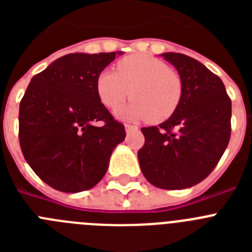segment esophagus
<instances>
[{
  "label": "esophagus",
  "mask_w": 252,
  "mask_h": 252,
  "mask_svg": "<svg viewBox=\"0 0 252 252\" xmlns=\"http://www.w3.org/2000/svg\"><path fill=\"white\" fill-rule=\"evenodd\" d=\"M125 128H126V131H127V132H131V131H136L139 127H137V126H135V125L126 124L125 125Z\"/></svg>",
  "instance_id": "esophagus-1"
}]
</instances>
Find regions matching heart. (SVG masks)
Segmentation results:
<instances>
[{"label": "heart", "mask_w": 252, "mask_h": 252, "mask_svg": "<svg viewBox=\"0 0 252 252\" xmlns=\"http://www.w3.org/2000/svg\"><path fill=\"white\" fill-rule=\"evenodd\" d=\"M95 90L102 103L111 110L130 94L133 97L119 111L122 119L160 124L178 110L184 86L179 73L169 68L165 62L136 54L117 62L116 72H102L97 78Z\"/></svg>", "instance_id": "obj_1"}]
</instances>
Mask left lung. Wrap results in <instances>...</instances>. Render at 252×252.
Returning a JSON list of instances; mask_svg holds the SVG:
<instances>
[{
	"instance_id": "8db88e82",
	"label": "left lung",
	"mask_w": 252,
	"mask_h": 252,
	"mask_svg": "<svg viewBox=\"0 0 252 252\" xmlns=\"http://www.w3.org/2000/svg\"><path fill=\"white\" fill-rule=\"evenodd\" d=\"M183 79V97L174 115L159 126L142 127L137 153L142 174L161 189H184L206 179L231 136V99L221 78L198 60L164 53Z\"/></svg>"
}]
</instances>
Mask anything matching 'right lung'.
I'll list each match as a JSON object with an SVG mask.
<instances>
[{
	"mask_svg": "<svg viewBox=\"0 0 252 252\" xmlns=\"http://www.w3.org/2000/svg\"><path fill=\"white\" fill-rule=\"evenodd\" d=\"M119 53H74L34 75L20 102L19 140L40 179L65 193L88 190L106 174L126 136L99 99L97 78ZM95 122H101L97 126Z\"/></svg>",
	"mask_w": 252,
	"mask_h": 252,
	"instance_id": "obj_1",
	"label": "right lung"
}]
</instances>
